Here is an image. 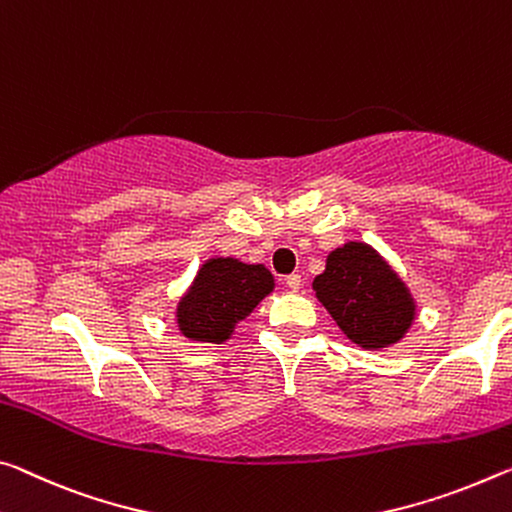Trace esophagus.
<instances>
[{"label": "esophagus", "instance_id": "obj_1", "mask_svg": "<svg viewBox=\"0 0 512 512\" xmlns=\"http://www.w3.org/2000/svg\"><path fill=\"white\" fill-rule=\"evenodd\" d=\"M300 282H303V278H300V273H291V275H287V278H285V285L289 289H294V291L300 289Z\"/></svg>", "mask_w": 512, "mask_h": 512}]
</instances>
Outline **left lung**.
<instances>
[{"instance_id":"8db88e82","label":"left lung","mask_w":512,"mask_h":512,"mask_svg":"<svg viewBox=\"0 0 512 512\" xmlns=\"http://www.w3.org/2000/svg\"><path fill=\"white\" fill-rule=\"evenodd\" d=\"M312 287L344 335L367 351L401 342L415 321L408 287L367 243L332 250Z\"/></svg>"}]
</instances>
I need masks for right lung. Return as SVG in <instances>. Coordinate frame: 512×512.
I'll list each match as a JSON object with an SVG mask.
<instances>
[{"label":"right lung","mask_w":512,"mask_h":512,"mask_svg":"<svg viewBox=\"0 0 512 512\" xmlns=\"http://www.w3.org/2000/svg\"><path fill=\"white\" fill-rule=\"evenodd\" d=\"M273 285L271 271L262 264H243L234 257L209 259L177 305V326L193 342L221 344L271 294Z\"/></svg>","instance_id":"add662e5"}]
</instances>
